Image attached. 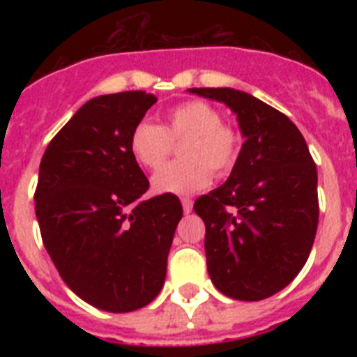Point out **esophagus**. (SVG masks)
<instances>
[{
  "instance_id": "1",
  "label": "esophagus",
  "mask_w": 357,
  "mask_h": 357,
  "mask_svg": "<svg viewBox=\"0 0 357 357\" xmlns=\"http://www.w3.org/2000/svg\"><path fill=\"white\" fill-rule=\"evenodd\" d=\"M182 209H184L185 214L191 213V211H193V200H191L189 197L182 198Z\"/></svg>"
}]
</instances>
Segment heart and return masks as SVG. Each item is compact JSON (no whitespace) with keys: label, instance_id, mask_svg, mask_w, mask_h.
<instances>
[{"label":"heart","instance_id":"1","mask_svg":"<svg viewBox=\"0 0 357 357\" xmlns=\"http://www.w3.org/2000/svg\"><path fill=\"white\" fill-rule=\"evenodd\" d=\"M183 160L151 176L157 193L191 195L207 188L218 176L229 175L241 155V132L222 121V114L204 100L182 102L164 114V125L137 123L130 135V153L146 169H158L171 155L173 142H180Z\"/></svg>","mask_w":357,"mask_h":357}]
</instances>
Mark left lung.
<instances>
[{
  "mask_svg": "<svg viewBox=\"0 0 357 357\" xmlns=\"http://www.w3.org/2000/svg\"><path fill=\"white\" fill-rule=\"evenodd\" d=\"M189 93L234 110L245 137L227 182L195 202L206 223L207 272L223 295L255 302L291 282L318 227L317 164L295 123L230 87Z\"/></svg>",
  "mask_w": 357,
  "mask_h": 357,
  "instance_id": "8db88e82",
  "label": "left lung"
}]
</instances>
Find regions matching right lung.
<instances>
[{"mask_svg": "<svg viewBox=\"0 0 357 357\" xmlns=\"http://www.w3.org/2000/svg\"><path fill=\"white\" fill-rule=\"evenodd\" d=\"M155 102L144 91L93 98L39 166L33 200L44 247L69 289L110 313L159 295L182 218L175 195L143 198L150 182L130 153L132 130Z\"/></svg>", "mask_w": 357, "mask_h": 357, "instance_id": "right-lung-1", "label": "right lung"}]
</instances>
